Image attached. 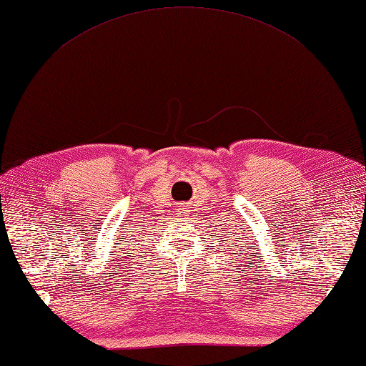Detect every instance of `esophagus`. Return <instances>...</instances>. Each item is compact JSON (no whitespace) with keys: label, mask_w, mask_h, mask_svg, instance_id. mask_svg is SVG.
Returning <instances> with one entry per match:
<instances>
[{"label":"esophagus","mask_w":366,"mask_h":366,"mask_svg":"<svg viewBox=\"0 0 366 366\" xmlns=\"http://www.w3.org/2000/svg\"><path fill=\"white\" fill-rule=\"evenodd\" d=\"M180 207H182V208H180V210H182L183 213H186V212H188V205H184V204H183V205H180Z\"/></svg>","instance_id":"1"}]
</instances>
